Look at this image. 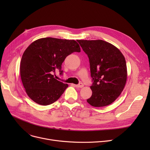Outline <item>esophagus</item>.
Segmentation results:
<instances>
[{"instance_id": "obj_1", "label": "esophagus", "mask_w": 150, "mask_h": 150, "mask_svg": "<svg viewBox=\"0 0 150 150\" xmlns=\"http://www.w3.org/2000/svg\"><path fill=\"white\" fill-rule=\"evenodd\" d=\"M75 87H76V88H83V86H84V84H83V83H80V84H76V85H75Z\"/></svg>"}]
</instances>
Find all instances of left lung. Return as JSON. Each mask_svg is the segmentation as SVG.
Instances as JSON below:
<instances>
[{
	"label": "left lung",
	"instance_id": "left-lung-1",
	"mask_svg": "<svg viewBox=\"0 0 150 150\" xmlns=\"http://www.w3.org/2000/svg\"><path fill=\"white\" fill-rule=\"evenodd\" d=\"M90 63L92 96L88 103L94 107L108 106L119 97L127 79V67L122 52L103 40H78Z\"/></svg>",
	"mask_w": 150,
	"mask_h": 150
}]
</instances>
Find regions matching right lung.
<instances>
[{
	"label": "right lung",
	"mask_w": 150,
	"mask_h": 150,
	"mask_svg": "<svg viewBox=\"0 0 150 150\" xmlns=\"http://www.w3.org/2000/svg\"><path fill=\"white\" fill-rule=\"evenodd\" d=\"M75 40L54 38L39 39L23 52L20 64V74L28 96L35 103L49 105L58 100L67 84L55 79L54 74H62V63L68 55L80 52Z\"/></svg>",
	"instance_id": "right-lung-1"
}]
</instances>
